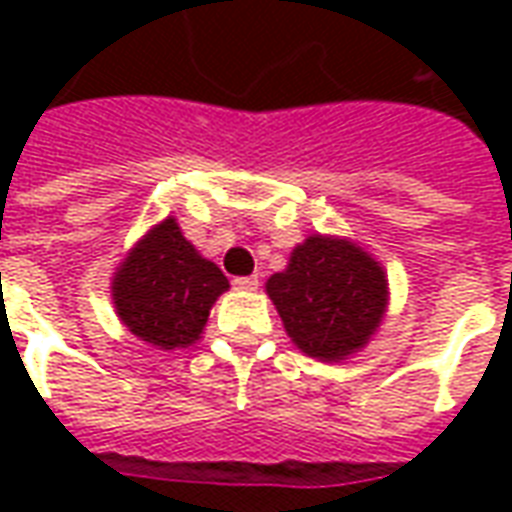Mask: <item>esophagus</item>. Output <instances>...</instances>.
<instances>
[{"mask_svg":"<svg viewBox=\"0 0 512 512\" xmlns=\"http://www.w3.org/2000/svg\"><path fill=\"white\" fill-rule=\"evenodd\" d=\"M233 285L238 290H257V285H260V279H257V277H238L233 282Z\"/></svg>","mask_w":512,"mask_h":512,"instance_id":"34e87169","label":"esophagus"}]
</instances>
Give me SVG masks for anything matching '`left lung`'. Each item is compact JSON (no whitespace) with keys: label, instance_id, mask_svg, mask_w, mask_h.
Here are the masks:
<instances>
[{"label":"left lung","instance_id":"left-lung-1","mask_svg":"<svg viewBox=\"0 0 512 512\" xmlns=\"http://www.w3.org/2000/svg\"><path fill=\"white\" fill-rule=\"evenodd\" d=\"M266 293L293 345L318 362L362 351L389 307L384 266L343 235H307L285 271L268 277Z\"/></svg>","mask_w":512,"mask_h":512}]
</instances>
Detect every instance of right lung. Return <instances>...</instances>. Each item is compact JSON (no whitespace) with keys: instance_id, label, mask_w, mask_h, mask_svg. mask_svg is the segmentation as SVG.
<instances>
[{"instance_id":"1","label":"right lung","mask_w":512,"mask_h":512,"mask_svg":"<svg viewBox=\"0 0 512 512\" xmlns=\"http://www.w3.org/2000/svg\"><path fill=\"white\" fill-rule=\"evenodd\" d=\"M230 282L197 252L175 216L153 224L112 277V304L128 332L158 351L189 348Z\"/></svg>"}]
</instances>
